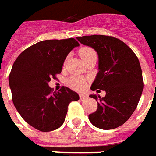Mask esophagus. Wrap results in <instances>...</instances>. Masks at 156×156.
<instances>
[{
	"label": "esophagus",
	"mask_w": 156,
	"mask_h": 156,
	"mask_svg": "<svg viewBox=\"0 0 156 156\" xmlns=\"http://www.w3.org/2000/svg\"><path fill=\"white\" fill-rule=\"evenodd\" d=\"M79 97H80V99H81L82 101H83V100H85L86 98H88V96L83 94H79Z\"/></svg>",
	"instance_id": "esophagus-1"
}]
</instances>
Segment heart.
Returning <instances> with one entry per match:
<instances>
[{"label": "heart", "mask_w": 156, "mask_h": 156, "mask_svg": "<svg viewBox=\"0 0 156 156\" xmlns=\"http://www.w3.org/2000/svg\"><path fill=\"white\" fill-rule=\"evenodd\" d=\"M78 52H79V55L83 59V61L85 60L86 58H88L89 56H91L93 54H96L95 51L91 48H88V47L82 48ZM68 82H69V84H70L72 88H75V89H78V90H81L83 88H84V87L86 86V83H87L85 79L82 78H78V77H72Z\"/></svg>", "instance_id": "b5f03b06"}]
</instances>
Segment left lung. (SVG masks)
Instances as JSON below:
<instances>
[{
	"label": "left lung",
	"mask_w": 156,
	"mask_h": 156,
	"mask_svg": "<svg viewBox=\"0 0 156 156\" xmlns=\"http://www.w3.org/2000/svg\"><path fill=\"white\" fill-rule=\"evenodd\" d=\"M77 39L97 51L98 73L91 89L106 93L103 98L89 96L98 102L97 110L88 115L89 121L101 129L119 127L134 113L143 91L142 70L137 56L124 41L114 37L92 35Z\"/></svg>",
	"instance_id": "1"
}]
</instances>
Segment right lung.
<instances>
[{"label": "right lung", "instance_id": "obj_1", "mask_svg": "<svg viewBox=\"0 0 156 156\" xmlns=\"http://www.w3.org/2000/svg\"><path fill=\"white\" fill-rule=\"evenodd\" d=\"M79 43L74 38L45 40L19 55L9 75L12 101L31 126L42 132L57 129L63 124L72 101L79 96L67 87L53 92L48 82L62 72L68 54Z\"/></svg>", "mask_w": 156, "mask_h": 156}]
</instances>
